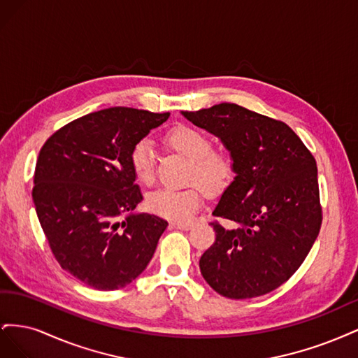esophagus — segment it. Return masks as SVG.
I'll return each instance as SVG.
<instances>
[{
    "label": "esophagus",
    "mask_w": 358,
    "mask_h": 358,
    "mask_svg": "<svg viewBox=\"0 0 358 358\" xmlns=\"http://www.w3.org/2000/svg\"><path fill=\"white\" fill-rule=\"evenodd\" d=\"M192 222H175L173 224V227H175V229H178V230H189V229H192Z\"/></svg>",
    "instance_id": "esophagus-1"
}]
</instances>
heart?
Returning <instances> with one entry per match:
<instances>
[{
    "mask_svg": "<svg viewBox=\"0 0 358 358\" xmlns=\"http://www.w3.org/2000/svg\"><path fill=\"white\" fill-rule=\"evenodd\" d=\"M164 140L169 148L185 157L189 162L187 182H197L208 192L222 188L231 176V159L221 150L212 149V140L201 129L189 125L173 127L166 133ZM155 150L150 140L142 138L129 152L136 180L142 185L154 182ZM201 189L189 185L183 189H157L146 197V209L171 221H187L201 206Z\"/></svg>",
    "mask_w": 358,
    "mask_h": 358,
    "instance_id": "heart-1",
    "label": "heart"
}]
</instances>
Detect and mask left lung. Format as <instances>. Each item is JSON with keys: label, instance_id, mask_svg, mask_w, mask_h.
<instances>
[{"label": "left lung", "instance_id": "1", "mask_svg": "<svg viewBox=\"0 0 358 358\" xmlns=\"http://www.w3.org/2000/svg\"><path fill=\"white\" fill-rule=\"evenodd\" d=\"M182 115L221 138L236 173L212 212L227 225L210 222L216 239L200 258L201 275L224 297L264 296L296 273L318 237L317 161L285 122L242 106Z\"/></svg>", "mask_w": 358, "mask_h": 358}]
</instances>
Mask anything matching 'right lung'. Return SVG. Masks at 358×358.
Returning <instances> with one entry per match:
<instances>
[{
	"instance_id": "right-lung-1",
	"label": "right lung",
	"mask_w": 358,
	"mask_h": 358,
	"mask_svg": "<svg viewBox=\"0 0 358 358\" xmlns=\"http://www.w3.org/2000/svg\"><path fill=\"white\" fill-rule=\"evenodd\" d=\"M169 116L110 107L74 119L40 149L32 188L40 225L59 266L91 288L131 284L167 229L159 216L134 213L143 197L129 152Z\"/></svg>"
}]
</instances>
